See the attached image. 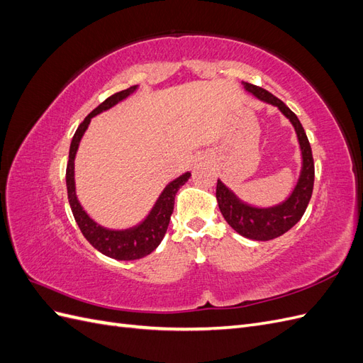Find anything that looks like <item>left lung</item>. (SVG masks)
Instances as JSON below:
<instances>
[{
    "mask_svg": "<svg viewBox=\"0 0 363 363\" xmlns=\"http://www.w3.org/2000/svg\"><path fill=\"white\" fill-rule=\"evenodd\" d=\"M244 89L259 101L277 107L292 124L301 151V169L298 180L292 192L284 201L271 207H257L242 201L227 186L218 180L216 183V201L228 225L240 236L252 240H271L286 233L300 221L311 201L315 180V167L312 157V148L300 119L291 108L280 101L279 98L262 89L259 86L242 82Z\"/></svg>",
    "mask_w": 363,
    "mask_h": 363,
    "instance_id": "8db88e82",
    "label": "left lung"
}]
</instances>
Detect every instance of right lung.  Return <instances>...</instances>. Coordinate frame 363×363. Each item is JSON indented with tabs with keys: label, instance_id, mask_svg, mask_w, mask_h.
I'll return each instance as SVG.
<instances>
[{
	"label": "right lung",
	"instance_id": "1",
	"mask_svg": "<svg viewBox=\"0 0 363 363\" xmlns=\"http://www.w3.org/2000/svg\"><path fill=\"white\" fill-rule=\"evenodd\" d=\"M138 91V84L131 86L128 89H124L121 92L113 94L108 96L104 103H101L96 108L84 118L83 123L77 128L75 135L71 140L69 147V160L67 167V189H68V200L71 211L74 213L75 223L79 224L83 236L89 240V244L103 252L104 256L112 257L116 260H136L148 256L150 252L155 251L162 239L167 233L171 213L174 211V200L175 194L182 188V186L189 180L191 172L186 171L184 174L179 175L177 179H174L164 186L163 191L160 192L159 199L152 204L151 211L148 215L142 219L133 227L128 228H107L104 225H100L96 221L87 215V212L83 208L82 203L77 199L75 191V156L79 151L80 140L91 124V119L96 115H100L108 108H112L118 103L124 101L131 94Z\"/></svg>",
	"mask_w": 363,
	"mask_h": 363
}]
</instances>
